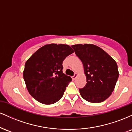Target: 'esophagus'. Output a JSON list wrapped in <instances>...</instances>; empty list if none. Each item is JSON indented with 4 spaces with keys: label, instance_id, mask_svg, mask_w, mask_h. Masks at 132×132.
<instances>
[{
    "label": "esophagus",
    "instance_id": "obj_1",
    "mask_svg": "<svg viewBox=\"0 0 132 132\" xmlns=\"http://www.w3.org/2000/svg\"><path fill=\"white\" fill-rule=\"evenodd\" d=\"M77 77H78V74H77V73H75V75H74L72 77V79H73V80H75L76 79Z\"/></svg>",
    "mask_w": 132,
    "mask_h": 132
}]
</instances>
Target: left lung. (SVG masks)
Returning <instances> with one entry per match:
<instances>
[{"instance_id":"8db88e82","label":"left lung","mask_w":132,"mask_h":132,"mask_svg":"<svg viewBox=\"0 0 132 132\" xmlns=\"http://www.w3.org/2000/svg\"><path fill=\"white\" fill-rule=\"evenodd\" d=\"M84 66L86 83L80 94L92 103L104 101L112 94L119 78L116 61L102 48L92 44L72 45Z\"/></svg>"}]
</instances>
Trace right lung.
<instances>
[{"label":"right lung","mask_w":132,"mask_h":132,"mask_svg":"<svg viewBox=\"0 0 132 132\" xmlns=\"http://www.w3.org/2000/svg\"><path fill=\"white\" fill-rule=\"evenodd\" d=\"M74 50L68 45L48 44L26 61L23 76L30 94L39 102L53 104L61 99L71 81L63 72V62Z\"/></svg>","instance_id":"obj_1"}]
</instances>
